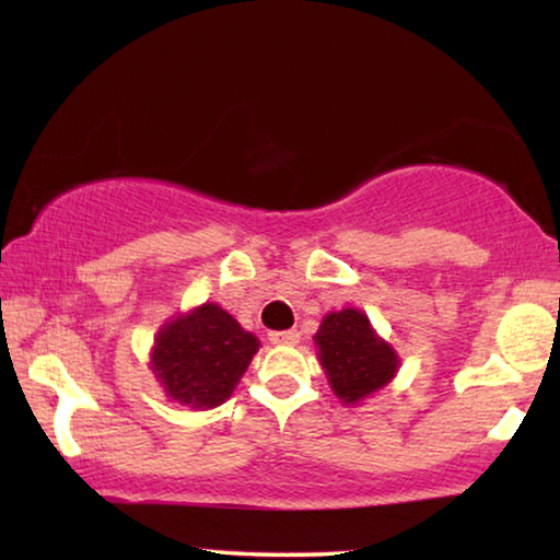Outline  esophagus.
Returning <instances> with one entry per match:
<instances>
[{"mask_svg":"<svg viewBox=\"0 0 560 560\" xmlns=\"http://www.w3.org/2000/svg\"><path fill=\"white\" fill-rule=\"evenodd\" d=\"M269 340L277 346H293V343H299V330H293V328L291 330H271Z\"/></svg>","mask_w":560,"mask_h":560,"instance_id":"obj_1","label":"esophagus"}]
</instances>
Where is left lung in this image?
<instances>
[{
	"label": "left lung",
	"instance_id": "left-lung-1",
	"mask_svg": "<svg viewBox=\"0 0 560 560\" xmlns=\"http://www.w3.org/2000/svg\"><path fill=\"white\" fill-rule=\"evenodd\" d=\"M320 365L343 402L381 390L397 371L395 350L373 334L371 320L355 308L328 314L316 334Z\"/></svg>",
	"mask_w": 560,
	"mask_h": 560
}]
</instances>
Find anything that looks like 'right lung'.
I'll return each instance as SVG.
<instances>
[{"mask_svg": "<svg viewBox=\"0 0 560 560\" xmlns=\"http://www.w3.org/2000/svg\"><path fill=\"white\" fill-rule=\"evenodd\" d=\"M257 350V338L217 303H205L160 330L153 371L173 400L207 410L232 395Z\"/></svg>", "mask_w": 560, "mask_h": 560, "instance_id": "1", "label": "right lung"}]
</instances>
